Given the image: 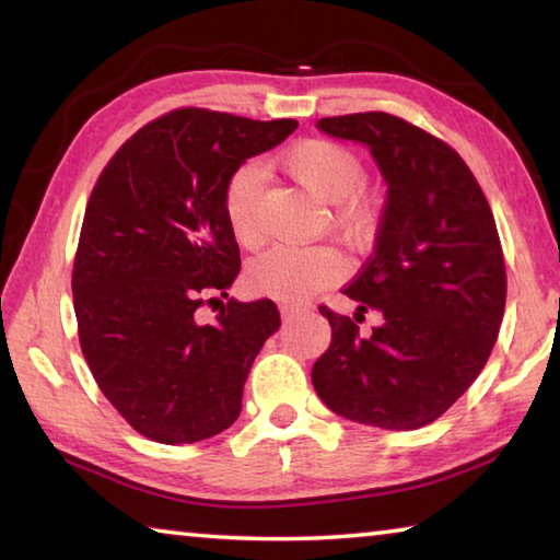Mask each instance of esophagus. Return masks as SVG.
Wrapping results in <instances>:
<instances>
[{
    "label": "esophagus",
    "instance_id": "esophagus-1",
    "mask_svg": "<svg viewBox=\"0 0 560 560\" xmlns=\"http://www.w3.org/2000/svg\"><path fill=\"white\" fill-rule=\"evenodd\" d=\"M279 311H281L283 318H291L293 314H299L301 306H299V303H279Z\"/></svg>",
    "mask_w": 560,
    "mask_h": 560
}]
</instances>
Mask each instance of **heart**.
I'll list each match as a JSON object with an SVG mask.
<instances>
[{
  "label": "heart",
  "instance_id": "1",
  "mask_svg": "<svg viewBox=\"0 0 560 560\" xmlns=\"http://www.w3.org/2000/svg\"><path fill=\"white\" fill-rule=\"evenodd\" d=\"M281 165L316 200L336 205L334 226L340 234L350 240L363 234L371 220V207L363 195H358V187L363 185V165L353 150L330 143V140H303L283 153ZM259 197V167L242 165L226 179L224 214L234 240L244 246L257 244L261 236ZM340 271H343V261L328 246L279 244L249 264L246 283L261 296L299 301L328 289L340 277Z\"/></svg>",
  "mask_w": 560,
  "mask_h": 560
}]
</instances>
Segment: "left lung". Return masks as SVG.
<instances>
[{
  "label": "left lung",
  "instance_id": "8db88e82",
  "mask_svg": "<svg viewBox=\"0 0 560 560\" xmlns=\"http://www.w3.org/2000/svg\"><path fill=\"white\" fill-rule=\"evenodd\" d=\"M320 132L371 150L387 200L373 254L343 289L353 318L320 306L334 328L311 381L328 410L383 430L438 420L487 365L506 306L494 214L464 160L390 113L320 118ZM384 324L360 339L354 320Z\"/></svg>",
  "mask_w": 560,
  "mask_h": 560
}]
</instances>
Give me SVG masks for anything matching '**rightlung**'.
<instances>
[{
	"mask_svg": "<svg viewBox=\"0 0 560 560\" xmlns=\"http://www.w3.org/2000/svg\"><path fill=\"white\" fill-rule=\"evenodd\" d=\"M296 128L173 110L122 143L93 187L71 279L79 340L103 395L148 440L200 442L242 412L254 358L281 326L277 303L230 299L214 324L197 308L207 293L226 299L240 273L226 179Z\"/></svg>",
	"mask_w": 560,
	"mask_h": 560,
	"instance_id": "obj_1",
	"label": "right lung"
}]
</instances>
